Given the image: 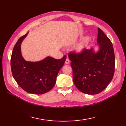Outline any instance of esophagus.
Masks as SVG:
<instances>
[{
  "instance_id": "34e87169",
  "label": "esophagus",
  "mask_w": 126,
  "mask_h": 126,
  "mask_svg": "<svg viewBox=\"0 0 126 126\" xmlns=\"http://www.w3.org/2000/svg\"><path fill=\"white\" fill-rule=\"evenodd\" d=\"M65 63L66 64H68L70 63V61H69V60L68 58H66V60L65 61Z\"/></svg>"
}]
</instances>
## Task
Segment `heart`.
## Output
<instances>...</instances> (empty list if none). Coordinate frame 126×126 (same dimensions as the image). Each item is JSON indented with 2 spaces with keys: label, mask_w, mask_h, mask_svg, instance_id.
<instances>
[{
  "label": "heart",
  "mask_w": 126,
  "mask_h": 126,
  "mask_svg": "<svg viewBox=\"0 0 126 126\" xmlns=\"http://www.w3.org/2000/svg\"><path fill=\"white\" fill-rule=\"evenodd\" d=\"M89 41H90V37L89 36L85 37L81 42H79V44H77L76 45V46L75 47V49H74L75 51L77 53H81L84 50L85 47H86Z\"/></svg>",
  "instance_id": "b5f03b06"
}]
</instances>
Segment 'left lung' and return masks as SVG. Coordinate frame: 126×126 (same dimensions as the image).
Wrapping results in <instances>:
<instances>
[{"instance_id": "1", "label": "left lung", "mask_w": 126, "mask_h": 126, "mask_svg": "<svg viewBox=\"0 0 126 126\" xmlns=\"http://www.w3.org/2000/svg\"><path fill=\"white\" fill-rule=\"evenodd\" d=\"M97 51L94 48L85 49L79 54L69 53L71 61L74 84L86 94L101 93L113 79L115 70V55L110 40L98 29Z\"/></svg>"}]
</instances>
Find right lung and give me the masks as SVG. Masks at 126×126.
I'll return each instance as SVG.
<instances>
[{
	"label": "right lung",
	"mask_w": 126,
	"mask_h": 126,
	"mask_svg": "<svg viewBox=\"0 0 126 126\" xmlns=\"http://www.w3.org/2000/svg\"><path fill=\"white\" fill-rule=\"evenodd\" d=\"M29 32L18 39L11 60L13 78L26 92L43 94L54 87L58 72L64 64L66 56L57 60L50 56L37 62L26 61L21 51V44Z\"/></svg>",
	"instance_id": "1"
}]
</instances>
